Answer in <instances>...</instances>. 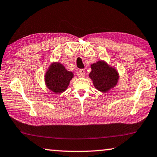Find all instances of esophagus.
<instances>
[{"label": "esophagus", "mask_w": 157, "mask_h": 157, "mask_svg": "<svg viewBox=\"0 0 157 157\" xmlns=\"http://www.w3.org/2000/svg\"><path fill=\"white\" fill-rule=\"evenodd\" d=\"M85 73H86V72H85V70H84V69H80L79 70V76H81V77H84L85 75Z\"/></svg>", "instance_id": "obj_1"}]
</instances>
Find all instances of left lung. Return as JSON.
Returning a JSON list of instances; mask_svg holds the SVG:
<instances>
[{"mask_svg": "<svg viewBox=\"0 0 157 157\" xmlns=\"http://www.w3.org/2000/svg\"><path fill=\"white\" fill-rule=\"evenodd\" d=\"M91 68L90 78L92 79L94 87L98 90L107 92L115 86L118 80V74L114 68L109 67L102 61L92 64Z\"/></svg>", "mask_w": 157, "mask_h": 157, "instance_id": "8db88e82", "label": "left lung"}]
</instances>
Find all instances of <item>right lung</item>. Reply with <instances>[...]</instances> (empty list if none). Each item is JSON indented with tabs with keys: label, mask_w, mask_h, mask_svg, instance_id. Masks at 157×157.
Listing matches in <instances>:
<instances>
[{
	"label": "right lung",
	"mask_w": 157,
	"mask_h": 157,
	"mask_svg": "<svg viewBox=\"0 0 157 157\" xmlns=\"http://www.w3.org/2000/svg\"><path fill=\"white\" fill-rule=\"evenodd\" d=\"M73 74L68 72L63 65L56 63L50 66L45 75L47 87L55 93H60L67 89Z\"/></svg>",
	"instance_id": "right-lung-1"
}]
</instances>
